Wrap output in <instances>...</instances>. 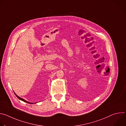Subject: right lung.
Segmentation results:
<instances>
[{
  "label": "right lung",
  "mask_w": 126,
  "mask_h": 126,
  "mask_svg": "<svg viewBox=\"0 0 126 126\" xmlns=\"http://www.w3.org/2000/svg\"><path fill=\"white\" fill-rule=\"evenodd\" d=\"M14 94H15V95H16V96L18 98L19 100H21V101H24V102H26V103H29V104H33V103H30V102H28V101H26V100H25L24 99H22V98H20V97H19V96H18L15 93H14Z\"/></svg>",
  "instance_id": "1"
}]
</instances>
